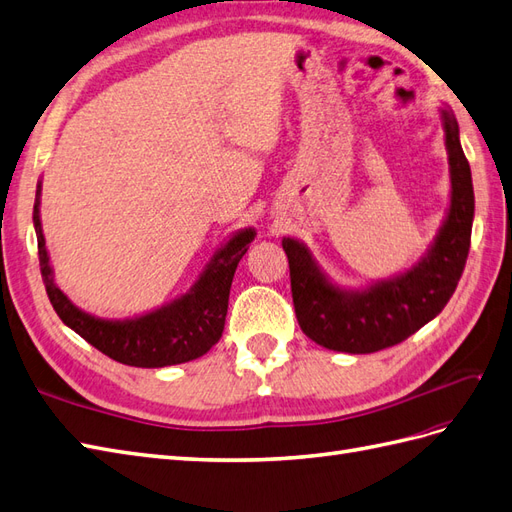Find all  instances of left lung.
<instances>
[{
  "label": "left lung",
  "mask_w": 512,
  "mask_h": 512,
  "mask_svg": "<svg viewBox=\"0 0 512 512\" xmlns=\"http://www.w3.org/2000/svg\"><path fill=\"white\" fill-rule=\"evenodd\" d=\"M439 114L450 164V205L435 240L411 268L365 287H342L320 268L307 244L283 238L296 318L316 344L350 355L396 346L437 318L452 298L469 253L474 186L454 114L448 106Z\"/></svg>",
  "instance_id": "1"
}]
</instances>
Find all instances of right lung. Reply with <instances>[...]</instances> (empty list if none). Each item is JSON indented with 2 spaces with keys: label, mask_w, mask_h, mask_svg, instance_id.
Returning <instances> with one entry per match:
<instances>
[{
  "label": "right lung",
  "mask_w": 512,
  "mask_h": 512,
  "mask_svg": "<svg viewBox=\"0 0 512 512\" xmlns=\"http://www.w3.org/2000/svg\"><path fill=\"white\" fill-rule=\"evenodd\" d=\"M41 194L43 181H38L34 201L38 261H41V274L51 305L69 329L103 355L134 368H166V365L186 363L203 357L218 344L225 331L235 268L257 235L253 227L235 231L225 244H220L186 294L136 318L108 320L73 305V300L58 287L41 225Z\"/></svg>",
  "instance_id": "obj_1"
}]
</instances>
